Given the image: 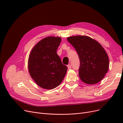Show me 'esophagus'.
I'll use <instances>...</instances> for the list:
<instances>
[{
	"instance_id": "esophagus-1",
	"label": "esophagus",
	"mask_w": 123,
	"mask_h": 123,
	"mask_svg": "<svg viewBox=\"0 0 123 123\" xmlns=\"http://www.w3.org/2000/svg\"><path fill=\"white\" fill-rule=\"evenodd\" d=\"M67 67H68V69L69 70L71 69V65H68L67 66Z\"/></svg>"
}]
</instances>
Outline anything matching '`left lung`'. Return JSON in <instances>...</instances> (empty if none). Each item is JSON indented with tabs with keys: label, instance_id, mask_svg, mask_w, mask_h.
<instances>
[{
	"label": "left lung",
	"instance_id": "8db88e82",
	"mask_svg": "<svg viewBox=\"0 0 123 123\" xmlns=\"http://www.w3.org/2000/svg\"><path fill=\"white\" fill-rule=\"evenodd\" d=\"M67 40L79 55L80 80L89 85L99 82L107 73L109 66L108 56L101 44L87 36H71Z\"/></svg>",
	"mask_w": 123,
	"mask_h": 123
}]
</instances>
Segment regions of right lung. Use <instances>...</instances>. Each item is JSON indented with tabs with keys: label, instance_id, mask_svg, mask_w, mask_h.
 Instances as JSON below:
<instances>
[{
	"label": "right lung",
	"instance_id": "1",
	"mask_svg": "<svg viewBox=\"0 0 123 123\" xmlns=\"http://www.w3.org/2000/svg\"><path fill=\"white\" fill-rule=\"evenodd\" d=\"M61 40L59 37H47L33 47L30 54L29 73L36 84L44 89L58 86L67 71L56 52Z\"/></svg>",
	"mask_w": 123,
	"mask_h": 123
}]
</instances>
